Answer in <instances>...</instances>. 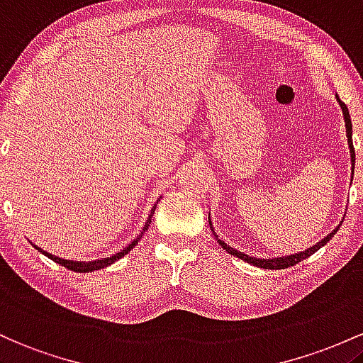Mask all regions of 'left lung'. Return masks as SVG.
<instances>
[{
    "mask_svg": "<svg viewBox=\"0 0 363 363\" xmlns=\"http://www.w3.org/2000/svg\"><path fill=\"white\" fill-rule=\"evenodd\" d=\"M341 103V108H343V115H345V121H346V135H348V144H350V152H352V162L353 166H355V149H353V140H352V120H350V113H348V108H346V104L343 103V101H340ZM211 225V221H209ZM211 228H213V225H211ZM337 228L335 231H331L328 236H325L324 240H320L317 245H313L311 248H307L305 252H300V254H295V255H288V257H279V259H255V257H248V255L242 254V252L235 250V248H231L230 245H226L223 240H218L219 245H221L225 250L228 252V254L235 255V257L245 260V262L252 264V266H259V267H264V269H284V267H290V266H295V264L302 262L303 259H307L308 255H312L313 252L319 250L320 247H324L325 243L329 242V240L333 238V236L336 235ZM214 233V231H213Z\"/></svg>",
    "mask_w": 363,
    "mask_h": 363,
    "instance_id": "obj_1",
    "label": "left lung"
}]
</instances>
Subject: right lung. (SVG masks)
I'll return each instance as SVG.
<instances>
[{
  "mask_svg": "<svg viewBox=\"0 0 363 363\" xmlns=\"http://www.w3.org/2000/svg\"><path fill=\"white\" fill-rule=\"evenodd\" d=\"M154 211H156V206L152 207V211H150V216H149V219H147V223H145V226H144V230H142V233L137 236L135 240H133L132 243H130L128 247H125L123 250L121 252H118V254H115V255H111V257H108V259H103V260H92V262H79V260H77V262H73V260H65V259H60V257H55V255H51V254H48V252H44L43 248H39V247H35L38 248L39 252H43L44 255H46V257H50L51 260H55V262H58V264H61V266H65L67 267V269H70V271H75V272H92V271H97V269H103V267H106V266H109V264H113V262H116L118 259H121L123 257V255H127L130 250H132L133 247L137 245L138 243V240L142 238V235H144V231L147 230L149 228V225H150V218H152L154 216Z\"/></svg>",
  "mask_w": 363,
  "mask_h": 363,
  "instance_id": "add662e5",
  "label": "right lung"
}]
</instances>
